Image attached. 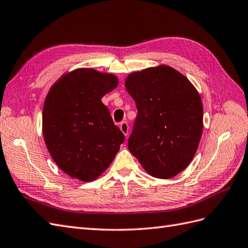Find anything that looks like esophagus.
I'll use <instances>...</instances> for the list:
<instances>
[{"instance_id":"34e87169","label":"esophagus","mask_w":248,"mask_h":248,"mask_svg":"<svg viewBox=\"0 0 248 248\" xmlns=\"http://www.w3.org/2000/svg\"><path fill=\"white\" fill-rule=\"evenodd\" d=\"M119 129L124 133V136H128L129 135V124L126 122H123L122 124H119Z\"/></svg>"}]
</instances>
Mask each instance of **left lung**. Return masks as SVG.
Returning <instances> with one entry per match:
<instances>
[{"mask_svg": "<svg viewBox=\"0 0 248 248\" xmlns=\"http://www.w3.org/2000/svg\"><path fill=\"white\" fill-rule=\"evenodd\" d=\"M124 85L138 111L130 152L151 176L173 178L187 168L200 142L203 106L198 91L167 65L133 72Z\"/></svg>", "mask_w": 248, "mask_h": 248, "instance_id": "1", "label": "left lung"}]
</instances>
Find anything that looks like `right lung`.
<instances>
[{
  "label": "right lung",
  "mask_w": 248,
  "mask_h": 248,
  "mask_svg": "<svg viewBox=\"0 0 248 248\" xmlns=\"http://www.w3.org/2000/svg\"><path fill=\"white\" fill-rule=\"evenodd\" d=\"M117 85L114 74L79 68L50 88L43 108L44 140L54 162L72 178L85 182L98 178L124 141L101 103Z\"/></svg>",
  "instance_id": "1"
}]
</instances>
